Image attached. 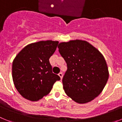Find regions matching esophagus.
<instances>
[{"label": "esophagus", "mask_w": 122, "mask_h": 122, "mask_svg": "<svg viewBox=\"0 0 122 122\" xmlns=\"http://www.w3.org/2000/svg\"><path fill=\"white\" fill-rule=\"evenodd\" d=\"M58 75H59V76H60V79H62V77H63V74H62V73H59V74H58Z\"/></svg>", "instance_id": "1"}]
</instances>
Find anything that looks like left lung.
Segmentation results:
<instances>
[{"label": "left lung", "instance_id": "1", "mask_svg": "<svg viewBox=\"0 0 122 122\" xmlns=\"http://www.w3.org/2000/svg\"><path fill=\"white\" fill-rule=\"evenodd\" d=\"M58 48L67 64L62 79L65 92L79 104L95 98L109 78L104 56L89 42L80 40L60 43Z\"/></svg>", "mask_w": 122, "mask_h": 122}]
</instances>
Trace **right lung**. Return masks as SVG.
<instances>
[{
	"label": "right lung",
	"instance_id": "1",
	"mask_svg": "<svg viewBox=\"0 0 122 122\" xmlns=\"http://www.w3.org/2000/svg\"><path fill=\"white\" fill-rule=\"evenodd\" d=\"M57 41H40L29 44L17 54L12 65L14 85L22 97L36 101L49 94L60 77L52 71L49 58Z\"/></svg>",
	"mask_w": 122,
	"mask_h": 122
}]
</instances>
